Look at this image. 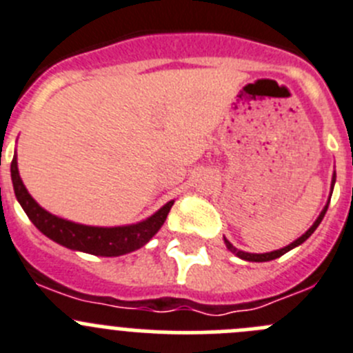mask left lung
I'll return each mask as SVG.
<instances>
[{
    "mask_svg": "<svg viewBox=\"0 0 353 353\" xmlns=\"http://www.w3.org/2000/svg\"><path fill=\"white\" fill-rule=\"evenodd\" d=\"M334 183H336V172H332V179H331V193H329L327 203H325V205H324V209L321 210V214H319V217H317V219H315V223H314V225H312L310 228L306 230V232L303 233V235L299 236V239H296L294 242H291V243H289V245L282 247V249H276V251H272V252H263V254H254V252H245V251H240V249H236V247H233L232 243H230L228 240L225 239L226 249H228V251H232L233 254H235V256H239L240 259H243V261H252V263H265V261H272V259L281 258V256H284L285 252H289V251H291V249H294V247L301 245V243L305 242V240L308 239V236H310L312 233L315 232V230H317V226L321 225V221H322V219H324V216H325V210H327V207H329V200H331V195H332V190H334Z\"/></svg>",
    "mask_w": 353,
    "mask_h": 353,
    "instance_id": "obj_1",
    "label": "left lung"
}]
</instances>
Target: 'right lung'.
Wrapping results in <instances>:
<instances>
[{
    "instance_id": "obj_1",
    "label": "right lung",
    "mask_w": 353,
    "mask_h": 353,
    "mask_svg": "<svg viewBox=\"0 0 353 353\" xmlns=\"http://www.w3.org/2000/svg\"><path fill=\"white\" fill-rule=\"evenodd\" d=\"M13 192L17 196L19 203L28 214L32 225L39 230L45 236H48L54 242L68 247L71 251L87 252L94 256H104V258H113V256H123L128 252H134L146 245L151 239L158 233L161 225L165 223L167 214L170 212V207L174 205V200L167 202L160 207L154 214L134 225L123 226H88L80 223L62 219L55 214L43 209L31 195L28 188L24 186L19 174L17 153L13 154L12 165Z\"/></svg>"
}]
</instances>
